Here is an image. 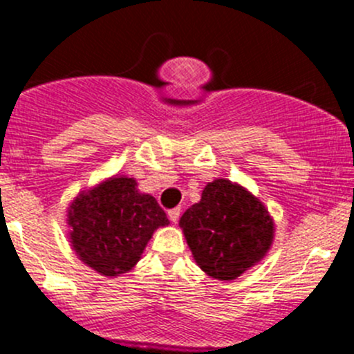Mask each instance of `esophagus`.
<instances>
[{"instance_id":"esophagus-1","label":"esophagus","mask_w":354,"mask_h":354,"mask_svg":"<svg viewBox=\"0 0 354 354\" xmlns=\"http://www.w3.org/2000/svg\"><path fill=\"white\" fill-rule=\"evenodd\" d=\"M180 214H181L180 207H176V209L167 210V217H169V219L173 221V223H178V219H180Z\"/></svg>"}]
</instances>
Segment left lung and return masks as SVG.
<instances>
[{"label":"left lung","mask_w":354,"mask_h":354,"mask_svg":"<svg viewBox=\"0 0 354 354\" xmlns=\"http://www.w3.org/2000/svg\"><path fill=\"white\" fill-rule=\"evenodd\" d=\"M192 255L200 269L219 281H233L259 263L274 240L269 210L230 180H214L202 198L181 216Z\"/></svg>","instance_id":"8db88e82"}]
</instances>
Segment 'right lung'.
Returning <instances> with one entry per match:
<instances>
[{"instance_id": "1", "label": "right lung", "mask_w": 354, "mask_h": 354, "mask_svg": "<svg viewBox=\"0 0 354 354\" xmlns=\"http://www.w3.org/2000/svg\"><path fill=\"white\" fill-rule=\"evenodd\" d=\"M66 221L78 259L109 277L131 270L157 227L169 224L157 200L140 194L137 181L127 176L80 192Z\"/></svg>"}]
</instances>
